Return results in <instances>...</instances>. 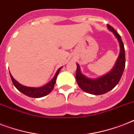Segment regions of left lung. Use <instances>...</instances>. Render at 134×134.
Masks as SVG:
<instances>
[{
	"label": "left lung",
	"mask_w": 134,
	"mask_h": 134,
	"mask_svg": "<svg viewBox=\"0 0 134 134\" xmlns=\"http://www.w3.org/2000/svg\"><path fill=\"white\" fill-rule=\"evenodd\" d=\"M107 27L111 32L114 33L118 40L120 46V53L118 59L117 60L115 67L111 71L99 79H90L82 74L79 65L76 64L77 68L76 72V79L78 85L83 91L95 95L103 94L114 88L120 81L125 67V51L120 35L111 26L107 24Z\"/></svg>",
	"instance_id": "8db88e82"
}]
</instances>
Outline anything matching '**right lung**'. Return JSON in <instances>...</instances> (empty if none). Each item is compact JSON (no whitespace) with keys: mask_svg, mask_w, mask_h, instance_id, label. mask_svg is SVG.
<instances>
[{"mask_svg":"<svg viewBox=\"0 0 134 134\" xmlns=\"http://www.w3.org/2000/svg\"><path fill=\"white\" fill-rule=\"evenodd\" d=\"M61 67L59 68L58 70L57 71L55 75L53 77L51 81L48 84H46V86H43V87H41V88H30V87H26V86H24L21 84H20L19 83H18L16 81L12 76L11 75V74L9 73L10 74V77H11L12 81L13 83L14 86H15L16 88L20 91L21 92H22L23 94H24L25 95L28 96V97H30L32 98H40L44 96L47 95L48 94H49L52 91V90L53 89L55 86V81H56L57 76L58 75L59 72L60 71Z\"/></svg>","mask_w":134,"mask_h":134,"instance_id":"1","label":"right lung"}]
</instances>
